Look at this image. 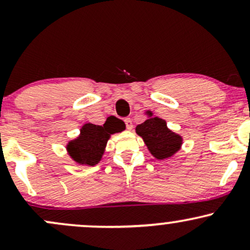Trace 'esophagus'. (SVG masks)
I'll return each mask as SVG.
<instances>
[{
  "instance_id": "esophagus-1",
  "label": "esophagus",
  "mask_w": 250,
  "mask_h": 250,
  "mask_svg": "<svg viewBox=\"0 0 250 250\" xmlns=\"http://www.w3.org/2000/svg\"><path fill=\"white\" fill-rule=\"evenodd\" d=\"M125 127H127V129H129V130L133 129V121H131L130 119H125Z\"/></svg>"
}]
</instances>
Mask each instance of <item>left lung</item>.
<instances>
[{
    "mask_svg": "<svg viewBox=\"0 0 250 250\" xmlns=\"http://www.w3.org/2000/svg\"><path fill=\"white\" fill-rule=\"evenodd\" d=\"M148 120L136 127V134L145 141L150 154L157 160H166L180 150L182 137L168 129L167 123L149 113Z\"/></svg>",
    "mask_w": 250,
    "mask_h": 250,
    "instance_id": "obj_1",
    "label": "left lung"
}]
</instances>
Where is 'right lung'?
I'll list each match as a JSON object with an SVG mask.
<instances>
[{"instance_id":"obj_1","label":"right lung","mask_w":250,"mask_h":250,"mask_svg":"<svg viewBox=\"0 0 250 250\" xmlns=\"http://www.w3.org/2000/svg\"><path fill=\"white\" fill-rule=\"evenodd\" d=\"M122 130L121 123L119 122L105 121L103 125L85 123L80 130V136L67 145L68 154L80 165L95 166L101 161L110 135Z\"/></svg>"}]
</instances>
